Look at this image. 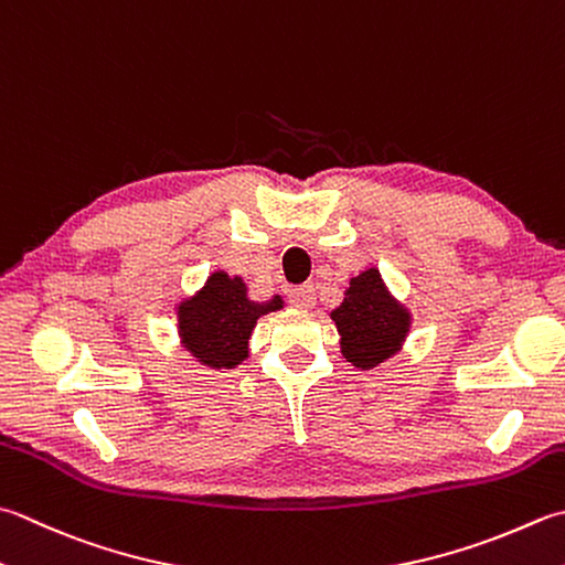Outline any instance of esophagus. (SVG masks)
I'll return each mask as SVG.
<instances>
[{
  "mask_svg": "<svg viewBox=\"0 0 565 565\" xmlns=\"http://www.w3.org/2000/svg\"><path fill=\"white\" fill-rule=\"evenodd\" d=\"M289 301L296 308H303V311H311L316 306V286L313 284H303L296 286V289L289 291Z\"/></svg>",
  "mask_w": 565,
  "mask_h": 565,
  "instance_id": "1",
  "label": "esophagus"
}]
</instances>
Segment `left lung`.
Returning <instances> with one entry per match:
<instances>
[{"mask_svg": "<svg viewBox=\"0 0 565 565\" xmlns=\"http://www.w3.org/2000/svg\"><path fill=\"white\" fill-rule=\"evenodd\" d=\"M330 318L340 333V352L352 367L374 370L402 350L412 313L386 289L380 269L352 276L342 303Z\"/></svg>", "mask_w": 565, "mask_h": 565, "instance_id": "left-lung-1", "label": "left lung"}]
</instances>
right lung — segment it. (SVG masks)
<instances>
[{"instance_id":"right-lung-1","label":"right lung","mask_w":565,"mask_h":565,"mask_svg":"<svg viewBox=\"0 0 565 565\" xmlns=\"http://www.w3.org/2000/svg\"><path fill=\"white\" fill-rule=\"evenodd\" d=\"M284 298L252 301L242 276L213 271L203 289L175 308L181 345L210 370H232L249 358V338L262 316L281 311Z\"/></svg>"}]
</instances>
